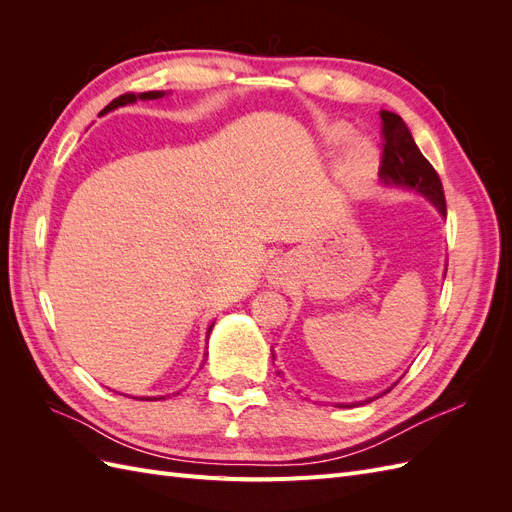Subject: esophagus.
Listing matches in <instances>:
<instances>
[{
  "mask_svg": "<svg viewBox=\"0 0 512 512\" xmlns=\"http://www.w3.org/2000/svg\"><path fill=\"white\" fill-rule=\"evenodd\" d=\"M271 284H275V286H282L286 280H288V271H286V265L284 262H273V267H271Z\"/></svg>",
  "mask_w": 512,
  "mask_h": 512,
  "instance_id": "1",
  "label": "esophagus"
}]
</instances>
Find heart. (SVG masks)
Returning <instances> with one entry per match:
<instances>
[{
    "label": "heart",
    "instance_id": "obj_1",
    "mask_svg": "<svg viewBox=\"0 0 512 512\" xmlns=\"http://www.w3.org/2000/svg\"><path fill=\"white\" fill-rule=\"evenodd\" d=\"M352 138V128L346 126V123H333L322 134V141L329 149L342 147ZM378 168V151L365 138H354V141L346 147L344 156L339 158L335 166V175L339 183L344 185L346 190H361L363 185L374 177Z\"/></svg>",
    "mask_w": 512,
    "mask_h": 512
}]
</instances>
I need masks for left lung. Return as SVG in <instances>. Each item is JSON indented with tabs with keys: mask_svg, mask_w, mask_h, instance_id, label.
Returning a JSON list of instances; mask_svg holds the SVG:
<instances>
[{
	"mask_svg": "<svg viewBox=\"0 0 512 512\" xmlns=\"http://www.w3.org/2000/svg\"><path fill=\"white\" fill-rule=\"evenodd\" d=\"M380 117H382V136H384V151H382V162H380V170H378L380 181L386 185V188H404V190H412L416 194L425 196L429 203L438 209L442 218H446L442 181L436 173V168L427 162L421 149L416 147L404 119L391 111H380ZM277 374H282V371H277ZM393 386H389V389H384L382 393L369 397L365 401H354V404H337V406L339 408L365 406V404H369V401H374L389 391H393Z\"/></svg>",
	"mask_w": 512,
	"mask_h": 512,
	"instance_id": "8db88e82",
	"label": "left lung"
}]
</instances>
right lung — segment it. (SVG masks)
<instances>
[{"label": "right lung", "mask_w": 512, "mask_h": 512, "mask_svg": "<svg viewBox=\"0 0 512 512\" xmlns=\"http://www.w3.org/2000/svg\"><path fill=\"white\" fill-rule=\"evenodd\" d=\"M164 96H166V91H143V94H123V96L115 98L111 104H108L100 115H106L108 111H115V108H119V106L134 104V102H138V100H160V98H164ZM213 324H215V322H211V327H209V331H207V339H209V335H211ZM205 361H207V350H205ZM205 361H203V363H205ZM164 397H166V395H160V397H143V399H164ZM132 399H136V397H132Z\"/></svg>", "instance_id": "obj_1"}]
</instances>
